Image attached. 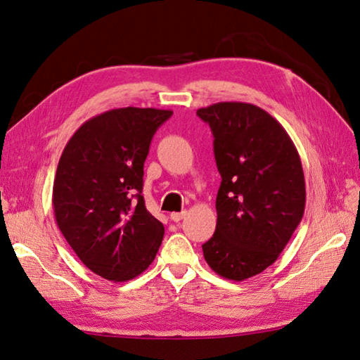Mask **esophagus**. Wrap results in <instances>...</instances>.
Segmentation results:
<instances>
[{"label": "esophagus", "instance_id": "obj_1", "mask_svg": "<svg viewBox=\"0 0 360 360\" xmlns=\"http://www.w3.org/2000/svg\"><path fill=\"white\" fill-rule=\"evenodd\" d=\"M186 215H187L186 210H182V212H173L172 215H170V218L174 221V223H178V221H181Z\"/></svg>", "mask_w": 360, "mask_h": 360}]
</instances>
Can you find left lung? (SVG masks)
<instances>
[{"instance_id":"left-lung-1","label":"left lung","mask_w":360,"mask_h":360,"mask_svg":"<svg viewBox=\"0 0 360 360\" xmlns=\"http://www.w3.org/2000/svg\"><path fill=\"white\" fill-rule=\"evenodd\" d=\"M213 133L221 186L217 229L202 244L221 277L243 281L278 258L307 202L302 160L286 129L252 103L219 102L196 111Z\"/></svg>"}]
</instances>
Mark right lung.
<instances>
[{
	"mask_svg": "<svg viewBox=\"0 0 360 360\" xmlns=\"http://www.w3.org/2000/svg\"><path fill=\"white\" fill-rule=\"evenodd\" d=\"M170 110L117 108L86 120L66 143L52 188L57 226L88 269L128 281L155 259L164 226L145 207L143 162Z\"/></svg>",
	"mask_w": 360,
	"mask_h": 360,
	"instance_id": "1",
	"label": "right lung"
}]
</instances>
